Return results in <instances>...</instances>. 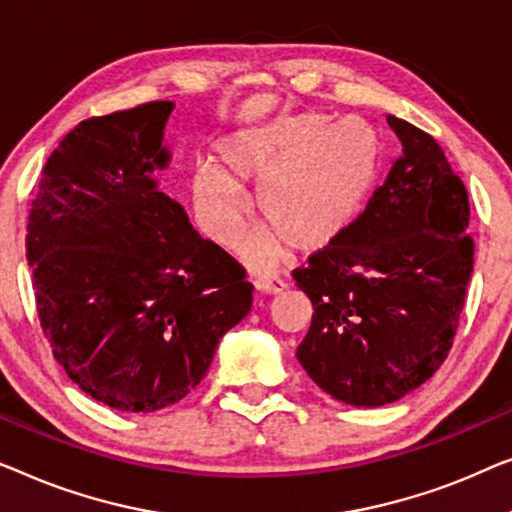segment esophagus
<instances>
[{
	"label": "esophagus",
	"instance_id": "obj_1",
	"mask_svg": "<svg viewBox=\"0 0 512 512\" xmlns=\"http://www.w3.org/2000/svg\"><path fill=\"white\" fill-rule=\"evenodd\" d=\"M255 287L259 292H264V294H278V292H283L285 290V283L280 278H271V276H257L255 280Z\"/></svg>",
	"mask_w": 512,
	"mask_h": 512
}]
</instances>
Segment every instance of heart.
Returning a JSON list of instances; mask_svg holds the SVG:
<instances>
[{
    "mask_svg": "<svg viewBox=\"0 0 512 512\" xmlns=\"http://www.w3.org/2000/svg\"><path fill=\"white\" fill-rule=\"evenodd\" d=\"M378 171V136L364 118L329 122L320 113L287 115L225 136L218 167L192 174V206L208 239L234 246L246 229L250 197L266 222L250 236L255 264H273L290 246L318 253L341 236L362 206Z\"/></svg>",
    "mask_w": 512,
    "mask_h": 512,
    "instance_id": "obj_1",
    "label": "heart"
}]
</instances>
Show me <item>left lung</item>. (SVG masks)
<instances>
[{
	"label": "left lung",
	"mask_w": 512,
	"mask_h": 512,
	"mask_svg": "<svg viewBox=\"0 0 512 512\" xmlns=\"http://www.w3.org/2000/svg\"><path fill=\"white\" fill-rule=\"evenodd\" d=\"M401 141L385 183L350 227L294 269L313 304L297 359L350 406L392 403L445 362L473 273L469 192L443 148L387 115Z\"/></svg>",
	"instance_id": "left-lung-1"
}]
</instances>
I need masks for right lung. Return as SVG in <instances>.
<instances>
[{
  "label": "right lung",
  "mask_w": 512,
  "mask_h": 512,
  "mask_svg": "<svg viewBox=\"0 0 512 512\" xmlns=\"http://www.w3.org/2000/svg\"><path fill=\"white\" fill-rule=\"evenodd\" d=\"M171 102L83 120L43 167L27 222L41 329L67 376L125 413L181 401L253 285L157 190Z\"/></svg>",
  "instance_id": "add662e5"
}]
</instances>
